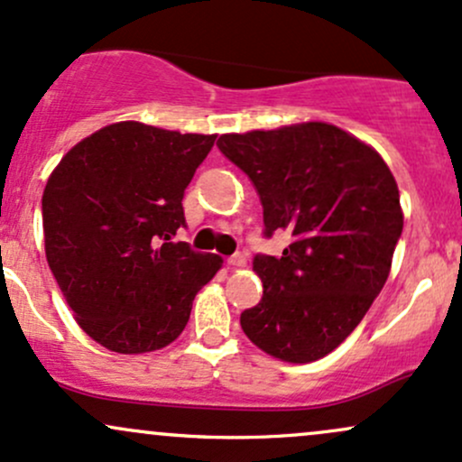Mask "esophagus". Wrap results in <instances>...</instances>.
<instances>
[{
  "label": "esophagus",
  "instance_id": "34e87169",
  "mask_svg": "<svg viewBox=\"0 0 462 462\" xmlns=\"http://www.w3.org/2000/svg\"><path fill=\"white\" fill-rule=\"evenodd\" d=\"M226 263H229V266H233V268L245 266V263H246V255H245V253H236V255L226 257Z\"/></svg>",
  "mask_w": 462,
  "mask_h": 462
}]
</instances>
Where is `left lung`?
<instances>
[{
    "instance_id": "8db88e82",
    "label": "left lung",
    "mask_w": 462,
    "mask_h": 462,
    "mask_svg": "<svg viewBox=\"0 0 462 462\" xmlns=\"http://www.w3.org/2000/svg\"><path fill=\"white\" fill-rule=\"evenodd\" d=\"M220 152L255 185L263 237L290 236L282 257L255 255L263 297L245 334L292 365L334 351L384 288L403 214L384 159L325 122L222 134Z\"/></svg>"
}]
</instances>
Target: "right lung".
<instances>
[{
    "mask_svg": "<svg viewBox=\"0 0 462 462\" xmlns=\"http://www.w3.org/2000/svg\"><path fill=\"white\" fill-rule=\"evenodd\" d=\"M216 134L119 122L60 159L43 191L45 255L78 325L117 354L168 346L222 257L174 242Z\"/></svg>",
    "mask_w": 462,
    "mask_h": 462,
    "instance_id": "add662e5",
    "label": "right lung"
}]
</instances>
